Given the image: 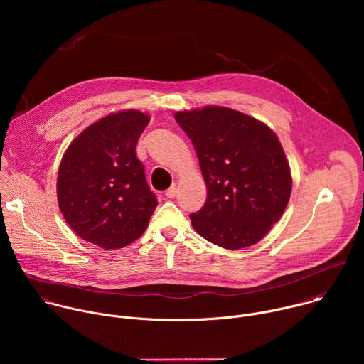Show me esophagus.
<instances>
[{
  "label": "esophagus",
  "instance_id": "esophagus-1",
  "mask_svg": "<svg viewBox=\"0 0 364 364\" xmlns=\"http://www.w3.org/2000/svg\"><path fill=\"white\" fill-rule=\"evenodd\" d=\"M166 196H167L168 198H174V197L177 196V188H176V186H171V187L166 191Z\"/></svg>",
  "mask_w": 364,
  "mask_h": 364
}]
</instances>
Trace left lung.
Instances as JSON below:
<instances>
[{
	"mask_svg": "<svg viewBox=\"0 0 364 364\" xmlns=\"http://www.w3.org/2000/svg\"><path fill=\"white\" fill-rule=\"evenodd\" d=\"M190 138L207 187L204 205L190 215L194 230L237 250L261 240L289 201L292 178L275 132L223 107L174 115Z\"/></svg>",
	"mask_w": 364,
	"mask_h": 364,
	"instance_id": "8db88e82",
	"label": "left lung"
}]
</instances>
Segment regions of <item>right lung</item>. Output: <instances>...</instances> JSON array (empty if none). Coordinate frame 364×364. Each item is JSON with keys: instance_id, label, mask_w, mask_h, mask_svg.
<instances>
[{"instance_id": "1", "label": "right lung", "mask_w": 364, "mask_h": 364, "mask_svg": "<svg viewBox=\"0 0 364 364\" xmlns=\"http://www.w3.org/2000/svg\"><path fill=\"white\" fill-rule=\"evenodd\" d=\"M148 122V115L135 109L111 114L66 149L58 176L59 207L86 242L119 249L145 232L159 204L135 151Z\"/></svg>"}]
</instances>
